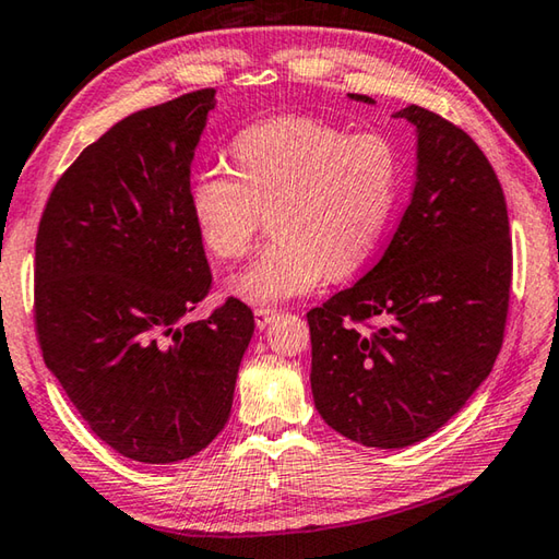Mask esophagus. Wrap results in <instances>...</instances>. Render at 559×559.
Here are the masks:
<instances>
[{
	"mask_svg": "<svg viewBox=\"0 0 559 559\" xmlns=\"http://www.w3.org/2000/svg\"><path fill=\"white\" fill-rule=\"evenodd\" d=\"M274 317H277V311L274 309H264V307L254 309V324H258V329L270 326V321H274Z\"/></svg>",
	"mask_w": 559,
	"mask_h": 559,
	"instance_id": "1",
	"label": "esophagus"
}]
</instances>
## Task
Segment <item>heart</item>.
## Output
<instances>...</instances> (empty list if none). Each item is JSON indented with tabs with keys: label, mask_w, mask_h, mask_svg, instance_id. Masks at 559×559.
I'll use <instances>...</instances> for the list:
<instances>
[{
	"label": "heart",
	"mask_w": 559,
	"mask_h": 559,
	"mask_svg": "<svg viewBox=\"0 0 559 559\" xmlns=\"http://www.w3.org/2000/svg\"><path fill=\"white\" fill-rule=\"evenodd\" d=\"M233 159L235 169L195 176L189 211L218 260L245 258L272 211L277 238L228 285L252 307L305 297L329 272H356L383 238L403 183V156L388 134H348L309 115L245 127Z\"/></svg>",
	"instance_id": "b5f03b06"
}]
</instances>
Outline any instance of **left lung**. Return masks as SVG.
Listing matches in <instances>:
<instances>
[{
    "label": "left lung",
    "instance_id": "obj_1",
    "mask_svg": "<svg viewBox=\"0 0 559 559\" xmlns=\"http://www.w3.org/2000/svg\"><path fill=\"white\" fill-rule=\"evenodd\" d=\"M395 117L417 127L413 201L373 270L307 314L319 415L378 449L423 442L476 393L503 344L513 277L506 195L486 154L425 107Z\"/></svg>",
    "mask_w": 559,
    "mask_h": 559
}]
</instances>
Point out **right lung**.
<instances>
[{"label": "right lung", "mask_w": 559, "mask_h": 559, "mask_svg": "<svg viewBox=\"0 0 559 559\" xmlns=\"http://www.w3.org/2000/svg\"><path fill=\"white\" fill-rule=\"evenodd\" d=\"M213 87L112 124L56 181L36 233L34 321L46 368L107 447L174 464L230 417L254 319L211 289L189 211L191 162Z\"/></svg>", "instance_id": "right-lung-1"}]
</instances>
